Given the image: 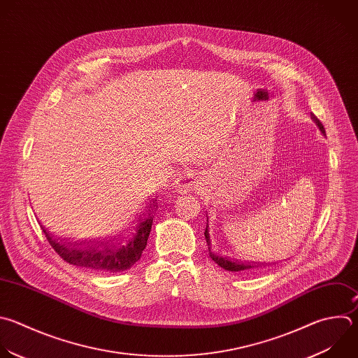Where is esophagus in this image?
<instances>
[{
  "label": "esophagus",
  "instance_id": "34e87169",
  "mask_svg": "<svg viewBox=\"0 0 358 358\" xmlns=\"http://www.w3.org/2000/svg\"><path fill=\"white\" fill-rule=\"evenodd\" d=\"M199 184V177L192 173V171H182L181 174H178V177L176 178V189L180 194H185L194 188H196Z\"/></svg>",
  "mask_w": 358,
  "mask_h": 358
}]
</instances>
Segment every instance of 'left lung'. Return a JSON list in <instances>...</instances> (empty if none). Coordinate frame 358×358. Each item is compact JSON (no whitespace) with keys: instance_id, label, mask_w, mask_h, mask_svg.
<instances>
[{"instance_id":"obj_1","label":"left lung","mask_w":358,"mask_h":358,"mask_svg":"<svg viewBox=\"0 0 358 358\" xmlns=\"http://www.w3.org/2000/svg\"><path fill=\"white\" fill-rule=\"evenodd\" d=\"M310 117L313 119V122L317 125L319 131L326 135L324 132V128L322 125V122L319 121V119L310 113ZM208 220V217H206ZM205 239H206V245H208V252H209V256L210 259L219 266L222 267L223 270H227V271H231V273H252L257 268H262L263 266L266 267V264H259L253 260H246V259H242L241 256H236L234 253H231V250L229 252L227 249L222 250V252H213L212 250V243H210V234H209V226L206 223V229H205ZM219 246V245H217Z\"/></svg>"}]
</instances>
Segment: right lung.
I'll return each mask as SVG.
<instances>
[{
	"mask_svg": "<svg viewBox=\"0 0 358 358\" xmlns=\"http://www.w3.org/2000/svg\"><path fill=\"white\" fill-rule=\"evenodd\" d=\"M155 203L146 205L139 210L134 226L112 242H67L50 234L43 226L42 229L55 252L69 264L96 273H121L138 263L148 246L155 217Z\"/></svg>",
	"mask_w": 358,
	"mask_h": 358,
	"instance_id": "right-lung-1",
	"label": "right lung"
}]
</instances>
